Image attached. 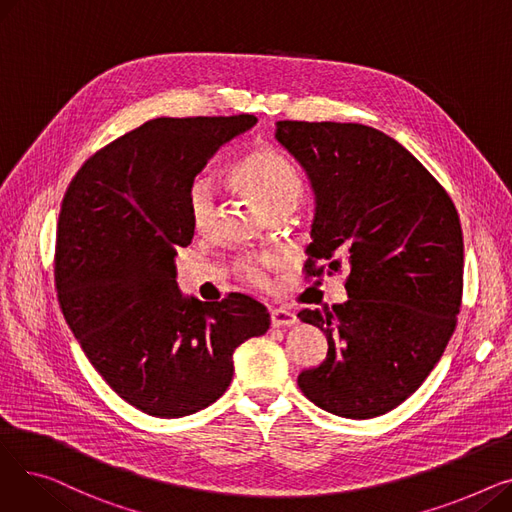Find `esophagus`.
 <instances>
[{
    "instance_id": "obj_1",
    "label": "esophagus",
    "mask_w": 512,
    "mask_h": 512,
    "mask_svg": "<svg viewBox=\"0 0 512 512\" xmlns=\"http://www.w3.org/2000/svg\"><path fill=\"white\" fill-rule=\"evenodd\" d=\"M272 326L274 328H282V326H292V324H297V315H294L292 311H288V309H282V307H276V309H272Z\"/></svg>"
}]
</instances>
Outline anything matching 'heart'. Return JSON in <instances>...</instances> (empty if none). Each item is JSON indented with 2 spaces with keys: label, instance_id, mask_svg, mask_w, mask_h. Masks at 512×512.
I'll list each match as a JSON object with an SVG mask.
<instances>
[{
  "label": "heart",
  "instance_id": "obj_1",
  "mask_svg": "<svg viewBox=\"0 0 512 512\" xmlns=\"http://www.w3.org/2000/svg\"><path fill=\"white\" fill-rule=\"evenodd\" d=\"M230 180L247 193L257 205L270 215H288L299 205L305 193V180L294 161L272 145H255L242 155L230 170ZM188 220L195 232H209L215 220V193L213 186L199 178L186 193ZM276 255L240 257L236 263L238 276L251 286L265 288L270 284V270L278 265Z\"/></svg>",
  "mask_w": 512,
  "mask_h": 512
}]
</instances>
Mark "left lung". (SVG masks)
<instances>
[{
  "label": "left lung",
  "instance_id": "1",
  "mask_svg": "<svg viewBox=\"0 0 512 512\" xmlns=\"http://www.w3.org/2000/svg\"><path fill=\"white\" fill-rule=\"evenodd\" d=\"M276 139L315 193L307 276L348 263V301L303 309L328 355L299 375L319 409L371 419L405 402L436 367L463 299V230L444 186L388 134L363 124L282 120Z\"/></svg>",
  "mask_w": 512,
  "mask_h": 512
}]
</instances>
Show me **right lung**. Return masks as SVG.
Masks as SVG:
<instances>
[{
    "instance_id": "right-lung-1",
    "label": "right lung",
    "mask_w": 512,
    "mask_h": 512,
    "mask_svg": "<svg viewBox=\"0 0 512 512\" xmlns=\"http://www.w3.org/2000/svg\"><path fill=\"white\" fill-rule=\"evenodd\" d=\"M255 122L149 120L87 159L64 195L53 274L66 324L107 386L147 415L209 407L232 382L234 348L270 328L247 294L182 297L174 265L195 234L188 186Z\"/></svg>"
}]
</instances>
